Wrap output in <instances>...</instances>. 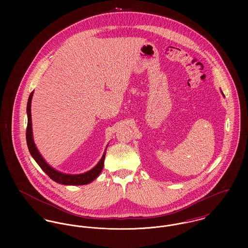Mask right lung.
<instances>
[{"label": "right lung", "instance_id": "1", "mask_svg": "<svg viewBox=\"0 0 248 248\" xmlns=\"http://www.w3.org/2000/svg\"><path fill=\"white\" fill-rule=\"evenodd\" d=\"M33 96V92L31 93L29 100H28V106H27V113H28V127H27V143L30 150L31 155L34 158L38 165L41 167V169L50 177L52 180H54L57 183H61L64 185H85L88 183H91L93 180H94L96 177L99 176L101 173L103 166H104V160L106 155L107 145L105 152L99 160V162L90 171L79 174V175H71V174H65L61 173L55 169H53L51 166H49L46 160L43 158L41 154L39 153L38 149L36 148L35 143L33 140V135H32V122H31V99Z\"/></svg>", "mask_w": 248, "mask_h": 248}]
</instances>
